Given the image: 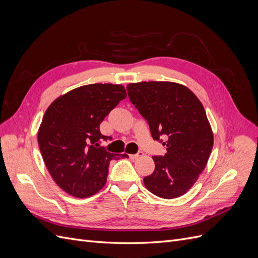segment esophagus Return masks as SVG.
Returning a JSON list of instances; mask_svg holds the SVG:
<instances>
[{"mask_svg": "<svg viewBox=\"0 0 258 258\" xmlns=\"http://www.w3.org/2000/svg\"><path fill=\"white\" fill-rule=\"evenodd\" d=\"M142 155H143V152L139 151L137 154H131V155H129V157H130L131 159H137L138 157H140V156H142Z\"/></svg>", "mask_w": 258, "mask_h": 258, "instance_id": "34e87169", "label": "esophagus"}]
</instances>
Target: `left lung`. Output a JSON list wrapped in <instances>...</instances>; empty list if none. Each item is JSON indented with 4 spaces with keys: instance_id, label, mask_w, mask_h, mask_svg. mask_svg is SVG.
<instances>
[{
    "instance_id": "1",
    "label": "left lung",
    "mask_w": 258,
    "mask_h": 258,
    "mask_svg": "<svg viewBox=\"0 0 258 258\" xmlns=\"http://www.w3.org/2000/svg\"><path fill=\"white\" fill-rule=\"evenodd\" d=\"M127 92L153 139L167 146L165 155L153 156L155 170L144 185L160 198L182 196L196 183L213 147L204 105L188 88L171 82L129 84Z\"/></svg>"
}]
</instances>
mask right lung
<instances>
[{"label":"right lung","mask_w":258,"mask_h":258,"mask_svg":"<svg viewBox=\"0 0 258 258\" xmlns=\"http://www.w3.org/2000/svg\"><path fill=\"white\" fill-rule=\"evenodd\" d=\"M127 97L121 85L91 84L59 97L45 112L38 146L53 181L71 196L87 198L106 183L110 161L128 158L100 146L112 140L100 123Z\"/></svg>","instance_id":"obj_1"}]
</instances>
